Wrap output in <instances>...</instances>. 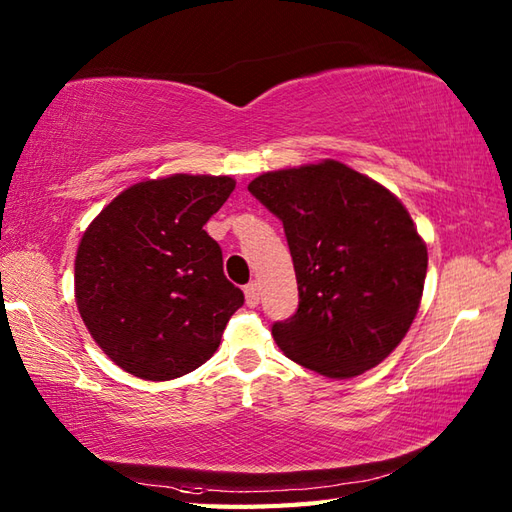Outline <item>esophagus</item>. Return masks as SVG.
Returning <instances> with one entry per match:
<instances>
[{"instance_id": "esophagus-1", "label": "esophagus", "mask_w": 512, "mask_h": 512, "mask_svg": "<svg viewBox=\"0 0 512 512\" xmlns=\"http://www.w3.org/2000/svg\"><path fill=\"white\" fill-rule=\"evenodd\" d=\"M244 295H246V303L250 308H255L259 303V286L255 281H250V284L244 288Z\"/></svg>"}]
</instances>
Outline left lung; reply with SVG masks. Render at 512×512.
<instances>
[{"label": "left lung", "instance_id": "1", "mask_svg": "<svg viewBox=\"0 0 512 512\" xmlns=\"http://www.w3.org/2000/svg\"><path fill=\"white\" fill-rule=\"evenodd\" d=\"M248 191L284 224L295 264L299 306L273 323L277 345L328 378L376 367L405 339L427 277L405 206L336 160L264 173Z\"/></svg>", "mask_w": 512, "mask_h": 512}]
</instances>
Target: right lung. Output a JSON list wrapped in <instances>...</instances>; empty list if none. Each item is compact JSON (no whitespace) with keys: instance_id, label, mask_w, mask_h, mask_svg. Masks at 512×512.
<instances>
[{"instance_id":"right-lung-1","label":"right lung","mask_w":512,"mask_h":512,"mask_svg":"<svg viewBox=\"0 0 512 512\" xmlns=\"http://www.w3.org/2000/svg\"><path fill=\"white\" fill-rule=\"evenodd\" d=\"M235 180L176 176L138 182L83 233L76 306L92 339L125 372L171 380L209 361L244 292L226 279L204 231Z\"/></svg>"}]
</instances>
